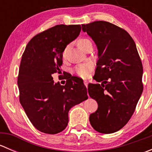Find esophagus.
I'll return each instance as SVG.
<instances>
[{"label": "esophagus", "instance_id": "esophagus-1", "mask_svg": "<svg viewBox=\"0 0 152 152\" xmlns=\"http://www.w3.org/2000/svg\"><path fill=\"white\" fill-rule=\"evenodd\" d=\"M84 84H85V85L86 86V87H87V85H88V82H87V80L84 81Z\"/></svg>", "mask_w": 152, "mask_h": 152}]
</instances>
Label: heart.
Returning <instances> with one entry per match:
<instances>
[{
	"mask_svg": "<svg viewBox=\"0 0 152 152\" xmlns=\"http://www.w3.org/2000/svg\"><path fill=\"white\" fill-rule=\"evenodd\" d=\"M89 39H81L78 41V45L80 48L82 45H83L84 44H85L86 42H89ZM68 46H67L64 49L63 52H62V57L65 58L67 56V50H68ZM92 68H93V65L91 63H86L83 64V65H80L79 66H77L75 69V72H76V74L82 78H86L88 76L89 73L91 71Z\"/></svg>",
	"mask_w": 152,
	"mask_h": 152,
	"instance_id": "obj_1",
	"label": "heart"
}]
</instances>
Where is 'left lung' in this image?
I'll use <instances>...</instances> for the list:
<instances>
[{
	"label": "left lung",
	"instance_id": "8db88e82",
	"mask_svg": "<svg viewBox=\"0 0 152 152\" xmlns=\"http://www.w3.org/2000/svg\"><path fill=\"white\" fill-rule=\"evenodd\" d=\"M97 46L99 59L88 93L98 103L90 115L95 130L115 132L131 118L142 93V65L136 45L127 31L106 21L82 24Z\"/></svg>",
	"mask_w": 152,
	"mask_h": 152
}]
</instances>
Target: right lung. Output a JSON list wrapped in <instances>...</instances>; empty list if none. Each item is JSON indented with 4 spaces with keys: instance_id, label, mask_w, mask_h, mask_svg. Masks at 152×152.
<instances>
[{
    "instance_id": "add662e5",
    "label": "right lung",
    "mask_w": 152,
    "mask_h": 152,
    "mask_svg": "<svg viewBox=\"0 0 152 152\" xmlns=\"http://www.w3.org/2000/svg\"><path fill=\"white\" fill-rule=\"evenodd\" d=\"M80 31V25L55 26L34 37L22 56L18 78L20 102L34 126L42 132L63 131L70 108L87 99L82 79L72 76L63 86L52 77L62 73V52Z\"/></svg>"
}]
</instances>
